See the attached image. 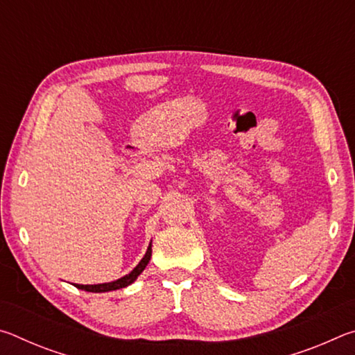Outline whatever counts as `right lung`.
<instances>
[{
    "mask_svg": "<svg viewBox=\"0 0 355 355\" xmlns=\"http://www.w3.org/2000/svg\"><path fill=\"white\" fill-rule=\"evenodd\" d=\"M150 258H152V243L148 244V249L146 252V255H144L142 260L139 261V264L131 271L130 274L123 275V277H120L114 282H107V284H98V285H78L75 284L76 288H80V290L84 291H89V293H106V291H114V290H120V288H125L133 284V282L139 277V274L146 269V266L150 261Z\"/></svg>",
    "mask_w": 355,
    "mask_h": 355,
    "instance_id": "right-lung-1",
    "label": "right lung"
}]
</instances>
